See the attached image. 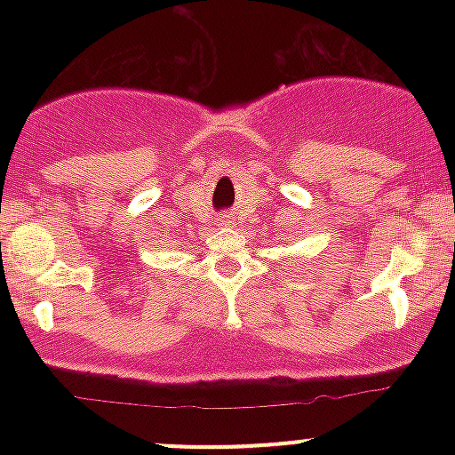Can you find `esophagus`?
Here are the masks:
<instances>
[{
    "label": "esophagus",
    "instance_id": "34e87169",
    "mask_svg": "<svg viewBox=\"0 0 455 455\" xmlns=\"http://www.w3.org/2000/svg\"><path fill=\"white\" fill-rule=\"evenodd\" d=\"M220 224H222V227H233V224H235L233 216H222L220 218Z\"/></svg>",
    "mask_w": 455,
    "mask_h": 455
}]
</instances>
